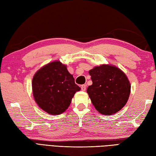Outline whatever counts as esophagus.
<instances>
[{
	"label": "esophagus",
	"instance_id": "34e87169",
	"mask_svg": "<svg viewBox=\"0 0 156 156\" xmlns=\"http://www.w3.org/2000/svg\"><path fill=\"white\" fill-rule=\"evenodd\" d=\"M81 89H82V91H85L86 89H87V85H85V84L82 85L81 86Z\"/></svg>",
	"mask_w": 156,
	"mask_h": 156
}]
</instances>
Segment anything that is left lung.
<instances>
[{"label": "left lung", "instance_id": "8db88e82", "mask_svg": "<svg viewBox=\"0 0 156 156\" xmlns=\"http://www.w3.org/2000/svg\"><path fill=\"white\" fill-rule=\"evenodd\" d=\"M92 84L87 88L92 105L102 115H111L124 107L131 92L127 76L119 68L108 64L89 71Z\"/></svg>", "mask_w": 156, "mask_h": 156}]
</instances>
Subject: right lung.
I'll use <instances>...</instances> for the list:
<instances>
[{
	"label": "right lung",
	"mask_w": 156,
	"mask_h": 156,
	"mask_svg": "<svg viewBox=\"0 0 156 156\" xmlns=\"http://www.w3.org/2000/svg\"><path fill=\"white\" fill-rule=\"evenodd\" d=\"M33 95L36 103L48 113L57 115L68 108L72 99L80 88L66 65L54 61L43 66L32 80Z\"/></svg>",
	"instance_id": "add662e5"
}]
</instances>
